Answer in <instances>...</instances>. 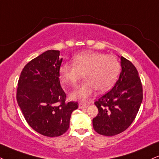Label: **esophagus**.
I'll return each instance as SVG.
<instances>
[{
  "label": "esophagus",
  "instance_id": "34e87169",
  "mask_svg": "<svg viewBox=\"0 0 159 159\" xmlns=\"http://www.w3.org/2000/svg\"><path fill=\"white\" fill-rule=\"evenodd\" d=\"M88 107H89V105H88L87 104H85V103H83V102H80V104H79V107L80 109L87 108Z\"/></svg>",
  "mask_w": 159,
  "mask_h": 159
}]
</instances>
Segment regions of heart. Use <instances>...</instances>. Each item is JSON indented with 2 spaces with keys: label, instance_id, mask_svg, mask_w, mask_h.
I'll list each match as a JSON object with an SVG mask.
<instances>
[{
  "label": "heart",
  "instance_id": "heart-1",
  "mask_svg": "<svg viewBox=\"0 0 159 159\" xmlns=\"http://www.w3.org/2000/svg\"><path fill=\"white\" fill-rule=\"evenodd\" d=\"M74 64H61L59 68L60 80L63 85H74L83 77L86 80L70 93L74 100L86 102L96 89L105 92L116 81L120 64L116 57L104 53L87 51L73 57Z\"/></svg>",
  "mask_w": 159,
  "mask_h": 159
}]
</instances>
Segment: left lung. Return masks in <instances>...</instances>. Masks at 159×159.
Wrapping results in <instances>:
<instances>
[{"label":"left lung","instance_id":"left-lung-1","mask_svg":"<svg viewBox=\"0 0 159 159\" xmlns=\"http://www.w3.org/2000/svg\"><path fill=\"white\" fill-rule=\"evenodd\" d=\"M121 70L111 90L97 102L99 113L93 119V127L99 134L113 136L128 128L136 118L143 99L142 85L132 62L119 57Z\"/></svg>","mask_w":159,"mask_h":159}]
</instances>
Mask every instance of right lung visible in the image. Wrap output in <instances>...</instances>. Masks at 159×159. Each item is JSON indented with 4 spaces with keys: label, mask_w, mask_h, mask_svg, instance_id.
<instances>
[{
    "label": "right lung",
    "mask_w": 159,
    "mask_h": 159,
    "mask_svg": "<svg viewBox=\"0 0 159 159\" xmlns=\"http://www.w3.org/2000/svg\"><path fill=\"white\" fill-rule=\"evenodd\" d=\"M62 62L60 51H46L25 65L17 84V104L27 123L48 137L65 134L78 108L77 102H66L59 78Z\"/></svg>",
    "instance_id": "obj_1"
}]
</instances>
